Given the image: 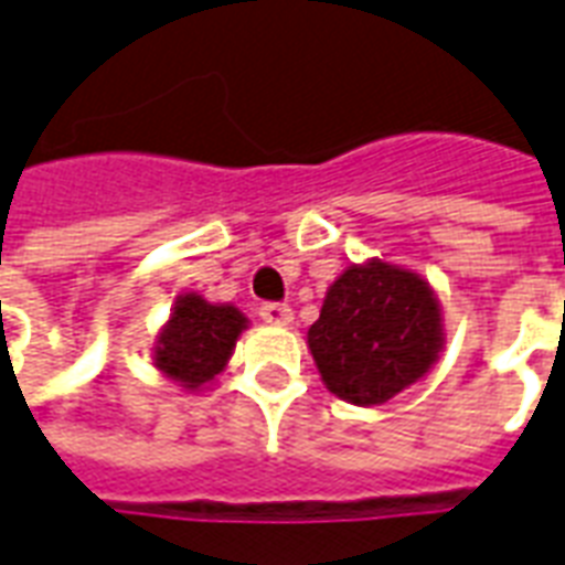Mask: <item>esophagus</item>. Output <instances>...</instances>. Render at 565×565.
<instances>
[{"mask_svg":"<svg viewBox=\"0 0 565 565\" xmlns=\"http://www.w3.org/2000/svg\"><path fill=\"white\" fill-rule=\"evenodd\" d=\"M257 313H260V319L269 322V326H287L292 319L290 305H281V301H266V305H260Z\"/></svg>","mask_w":565,"mask_h":565,"instance_id":"esophagus-1","label":"esophagus"}]
</instances>
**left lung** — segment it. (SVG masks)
Masks as SVG:
<instances>
[{"label":"left lung","mask_w":565,"mask_h":565,"mask_svg":"<svg viewBox=\"0 0 565 565\" xmlns=\"http://www.w3.org/2000/svg\"><path fill=\"white\" fill-rule=\"evenodd\" d=\"M308 345L331 393L361 407L384 404L437 361L439 301L411 269L352 264L328 287Z\"/></svg>","instance_id":"obj_1"}]
</instances>
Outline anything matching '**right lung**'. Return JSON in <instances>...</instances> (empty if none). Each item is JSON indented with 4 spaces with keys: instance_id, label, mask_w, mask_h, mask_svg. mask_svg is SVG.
<instances>
[{
    "instance_id": "obj_1",
    "label": "right lung",
    "mask_w": 565,
    "mask_h": 565,
    "mask_svg": "<svg viewBox=\"0 0 565 565\" xmlns=\"http://www.w3.org/2000/svg\"><path fill=\"white\" fill-rule=\"evenodd\" d=\"M248 319L234 305H211L188 292L175 301L154 345V366L188 390H199L225 370Z\"/></svg>"
}]
</instances>
